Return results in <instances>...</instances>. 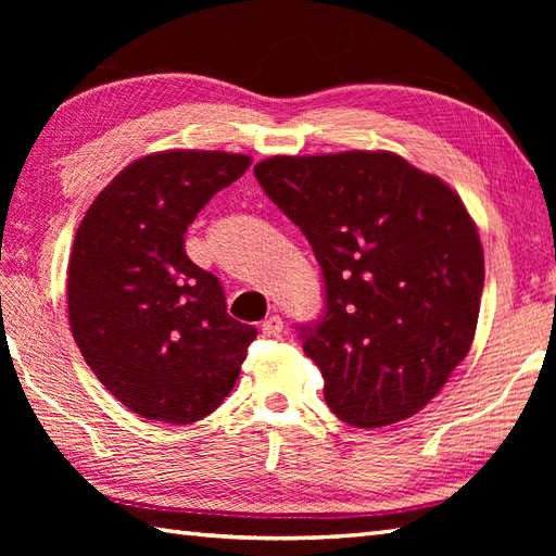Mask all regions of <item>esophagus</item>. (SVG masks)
<instances>
[{"label":"esophagus","mask_w":556,"mask_h":556,"mask_svg":"<svg viewBox=\"0 0 556 556\" xmlns=\"http://www.w3.org/2000/svg\"><path fill=\"white\" fill-rule=\"evenodd\" d=\"M260 329H263L265 337H279L281 329H285V323H281L279 315H269Z\"/></svg>","instance_id":"1"}]
</instances>
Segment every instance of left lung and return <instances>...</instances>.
I'll return each mask as SVG.
<instances>
[{"mask_svg": "<svg viewBox=\"0 0 556 556\" xmlns=\"http://www.w3.org/2000/svg\"><path fill=\"white\" fill-rule=\"evenodd\" d=\"M255 179L323 267L325 313L299 329L327 406L356 428L416 416L473 344L485 257L466 205L387 150L277 155Z\"/></svg>", "mask_w": 556, "mask_h": 556, "instance_id": "obj_1", "label": "left lung"}]
</instances>
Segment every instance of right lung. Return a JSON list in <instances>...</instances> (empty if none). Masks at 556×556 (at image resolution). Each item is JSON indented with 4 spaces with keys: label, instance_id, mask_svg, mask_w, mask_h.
Returning <instances> with one entry per match:
<instances>
[{
    "label": "right lung",
    "instance_id": "right-lung-1",
    "mask_svg": "<svg viewBox=\"0 0 556 556\" xmlns=\"http://www.w3.org/2000/svg\"><path fill=\"white\" fill-rule=\"evenodd\" d=\"M248 155L164 150L96 198L68 257V325L98 380L140 418L210 416L241 372L257 329L227 313L219 279L186 255L184 233Z\"/></svg>",
    "mask_w": 556,
    "mask_h": 556
}]
</instances>
